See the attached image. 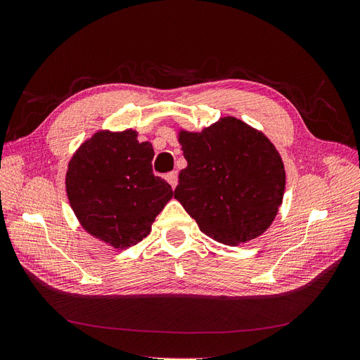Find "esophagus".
<instances>
[{"label": "esophagus", "mask_w": 360, "mask_h": 360, "mask_svg": "<svg viewBox=\"0 0 360 360\" xmlns=\"http://www.w3.org/2000/svg\"><path fill=\"white\" fill-rule=\"evenodd\" d=\"M167 180H168V183L171 184V188L174 189L177 186V180H179V174H177V171H171V172H168L167 174Z\"/></svg>", "instance_id": "obj_1"}]
</instances>
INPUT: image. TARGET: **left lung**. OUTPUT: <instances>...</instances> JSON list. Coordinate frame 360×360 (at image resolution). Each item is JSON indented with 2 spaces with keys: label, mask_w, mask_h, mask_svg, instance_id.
<instances>
[{
  "label": "left lung",
  "mask_w": 360,
  "mask_h": 360,
  "mask_svg": "<svg viewBox=\"0 0 360 360\" xmlns=\"http://www.w3.org/2000/svg\"><path fill=\"white\" fill-rule=\"evenodd\" d=\"M188 167L174 191L200 230L224 245L263 234L274 222L285 191L284 163L259 130L224 117L201 132L180 130Z\"/></svg>",
  "instance_id": "left-lung-1"
}]
</instances>
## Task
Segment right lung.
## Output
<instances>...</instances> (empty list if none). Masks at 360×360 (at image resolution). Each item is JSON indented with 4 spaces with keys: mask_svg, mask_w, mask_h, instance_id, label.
<instances>
[{
    "mask_svg": "<svg viewBox=\"0 0 360 360\" xmlns=\"http://www.w3.org/2000/svg\"><path fill=\"white\" fill-rule=\"evenodd\" d=\"M136 136L132 129L96 132L76 150L66 174L68 198L84 230L117 249L147 237L174 195L153 174V147Z\"/></svg>",
    "mask_w": 360,
    "mask_h": 360,
    "instance_id": "right-lung-1",
    "label": "right lung"
}]
</instances>
